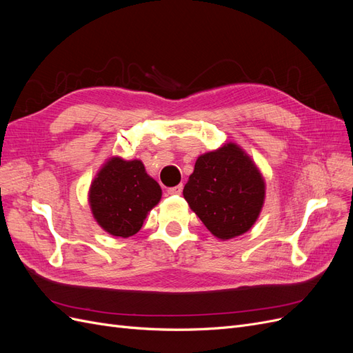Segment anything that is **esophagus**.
Listing matches in <instances>:
<instances>
[{
  "label": "esophagus",
  "mask_w": 353,
  "mask_h": 353,
  "mask_svg": "<svg viewBox=\"0 0 353 353\" xmlns=\"http://www.w3.org/2000/svg\"><path fill=\"white\" fill-rule=\"evenodd\" d=\"M181 193H183V185H176V187H172V188H168V194L170 196H179Z\"/></svg>",
  "instance_id": "1"
}]
</instances>
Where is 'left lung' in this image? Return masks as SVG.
<instances>
[{
    "mask_svg": "<svg viewBox=\"0 0 353 353\" xmlns=\"http://www.w3.org/2000/svg\"><path fill=\"white\" fill-rule=\"evenodd\" d=\"M183 194L205 227L225 241L243 236L258 221L266 184L254 160L230 141L197 157Z\"/></svg>",
    "mask_w": 353,
    "mask_h": 353,
    "instance_id": "8db88e82",
    "label": "left lung"
}]
</instances>
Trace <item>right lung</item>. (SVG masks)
<instances>
[{
	"label": "right lung",
	"instance_id": "1",
	"mask_svg": "<svg viewBox=\"0 0 353 353\" xmlns=\"http://www.w3.org/2000/svg\"><path fill=\"white\" fill-rule=\"evenodd\" d=\"M162 199V188L147 174L140 159L112 156L100 166L88 191L95 222L114 237L128 239L141 230L150 210Z\"/></svg>",
	"mask_w": 353,
	"mask_h": 353
}]
</instances>
